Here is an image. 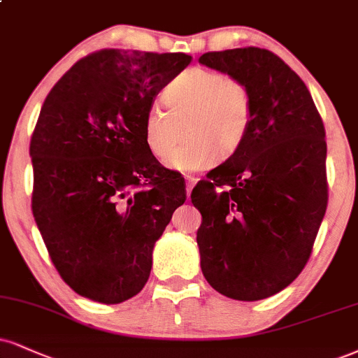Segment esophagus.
I'll return each instance as SVG.
<instances>
[{
  "instance_id": "esophagus-1",
  "label": "esophagus",
  "mask_w": 358,
  "mask_h": 358,
  "mask_svg": "<svg viewBox=\"0 0 358 358\" xmlns=\"http://www.w3.org/2000/svg\"><path fill=\"white\" fill-rule=\"evenodd\" d=\"M196 182H198V180L195 178V176H187V178H185V183H187V198H188V200H190V193L193 190V187L196 185Z\"/></svg>"
}]
</instances>
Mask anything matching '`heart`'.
I'll list each match as a JSON object with an SVG mask.
<instances>
[{
  "instance_id": "heart-1",
  "label": "heart",
  "mask_w": 358,
  "mask_h": 358,
  "mask_svg": "<svg viewBox=\"0 0 358 358\" xmlns=\"http://www.w3.org/2000/svg\"><path fill=\"white\" fill-rule=\"evenodd\" d=\"M168 105L153 103L145 116V141L157 158H165L176 141L178 118L193 115L188 138L168 157L175 171H198L212 166L218 153L230 157L247 136L252 122L248 90L227 73L190 68L166 86Z\"/></svg>"
}]
</instances>
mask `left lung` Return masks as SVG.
<instances>
[{"mask_svg":"<svg viewBox=\"0 0 358 358\" xmlns=\"http://www.w3.org/2000/svg\"><path fill=\"white\" fill-rule=\"evenodd\" d=\"M198 62L248 90L240 148L192 192L200 265L218 294L255 302L302 272L327 210L325 130L300 76L272 51H210Z\"/></svg>","mask_w":358,"mask_h":358,"instance_id":"1","label":"left lung"}]
</instances>
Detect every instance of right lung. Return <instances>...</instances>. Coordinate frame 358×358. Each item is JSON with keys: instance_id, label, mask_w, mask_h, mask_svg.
Returning a JSON list of instances; mask_svg holds the SVG:
<instances>
[{"instance_id": "add662e5", "label": "right lung", "mask_w": 358, "mask_h": 358, "mask_svg": "<svg viewBox=\"0 0 358 358\" xmlns=\"http://www.w3.org/2000/svg\"><path fill=\"white\" fill-rule=\"evenodd\" d=\"M192 62L185 53L101 50L53 86L34 127L33 217L76 294L122 303L145 287L152 253L183 205V180L157 162L145 116Z\"/></svg>"}]
</instances>
